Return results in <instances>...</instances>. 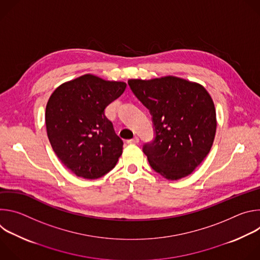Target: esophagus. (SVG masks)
Returning a JSON list of instances; mask_svg holds the SVG:
<instances>
[{
    "label": "esophagus",
    "instance_id": "obj_1",
    "mask_svg": "<svg viewBox=\"0 0 260 260\" xmlns=\"http://www.w3.org/2000/svg\"><path fill=\"white\" fill-rule=\"evenodd\" d=\"M139 138L138 137H135V138H133V139H131V140H127V143H129V144H138L139 143Z\"/></svg>",
    "mask_w": 260,
    "mask_h": 260
}]
</instances>
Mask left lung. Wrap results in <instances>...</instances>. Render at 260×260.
Wrapping results in <instances>:
<instances>
[{
  "label": "left lung",
  "mask_w": 260,
  "mask_h": 260,
  "mask_svg": "<svg viewBox=\"0 0 260 260\" xmlns=\"http://www.w3.org/2000/svg\"><path fill=\"white\" fill-rule=\"evenodd\" d=\"M127 83L152 116L155 137L143 146L150 167L173 181L191 174L210 152L216 134L209 92L201 84L174 76Z\"/></svg>",
  "instance_id": "8db88e82"
}]
</instances>
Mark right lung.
<instances>
[{
	"label": "right lung",
	"mask_w": 260,
	"mask_h": 260,
	"mask_svg": "<svg viewBox=\"0 0 260 260\" xmlns=\"http://www.w3.org/2000/svg\"><path fill=\"white\" fill-rule=\"evenodd\" d=\"M126 84L86 74L58 86L50 95L45 122L51 147L76 176L96 179L112 170L122 154V140L105 115Z\"/></svg>",
	"instance_id": "add662e5"
}]
</instances>
